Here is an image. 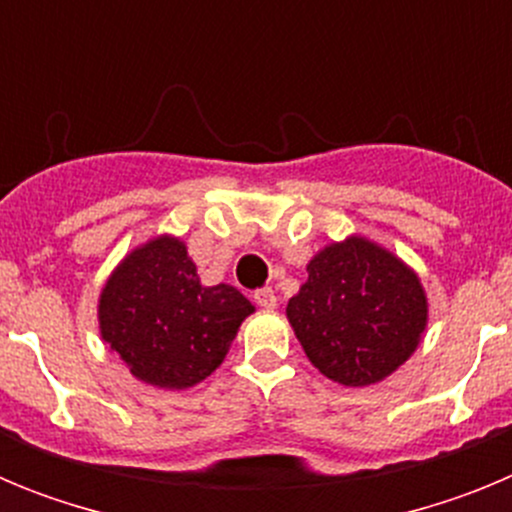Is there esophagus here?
I'll list each match as a JSON object with an SVG mask.
<instances>
[{
  "instance_id": "34e87169",
  "label": "esophagus",
  "mask_w": 512,
  "mask_h": 512,
  "mask_svg": "<svg viewBox=\"0 0 512 512\" xmlns=\"http://www.w3.org/2000/svg\"><path fill=\"white\" fill-rule=\"evenodd\" d=\"M253 302L259 307H264V310H274L277 307V292L271 287H261L253 292Z\"/></svg>"
}]
</instances>
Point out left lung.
Returning a JSON list of instances; mask_svg holds the SVG:
<instances>
[{
  "mask_svg": "<svg viewBox=\"0 0 512 512\" xmlns=\"http://www.w3.org/2000/svg\"><path fill=\"white\" fill-rule=\"evenodd\" d=\"M287 318L320 374L366 387L413 356L428 323V300L418 274L395 253L351 235L312 256Z\"/></svg>",
  "mask_w": 512,
  "mask_h": 512,
  "instance_id": "obj_1",
  "label": "left lung"
}]
</instances>
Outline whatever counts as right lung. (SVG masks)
Returning <instances> with one entry per match:
<instances>
[{"mask_svg": "<svg viewBox=\"0 0 512 512\" xmlns=\"http://www.w3.org/2000/svg\"><path fill=\"white\" fill-rule=\"evenodd\" d=\"M251 312L230 284L200 282L179 238L158 235L110 274L99 295V333L135 379L187 390L223 364Z\"/></svg>", "mask_w": 512, "mask_h": 512, "instance_id": "right-lung-1", "label": "right lung"}]
</instances>
